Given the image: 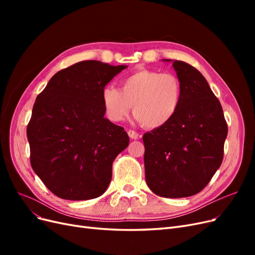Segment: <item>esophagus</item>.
<instances>
[{
	"mask_svg": "<svg viewBox=\"0 0 255 255\" xmlns=\"http://www.w3.org/2000/svg\"><path fill=\"white\" fill-rule=\"evenodd\" d=\"M128 134L129 138H132V139H138V137H139V134L136 133L135 130H132V129H128Z\"/></svg>",
	"mask_w": 255,
	"mask_h": 255,
	"instance_id": "obj_1",
	"label": "esophagus"
}]
</instances>
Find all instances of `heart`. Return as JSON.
<instances>
[{
	"instance_id": "1",
	"label": "heart",
	"mask_w": 255,
	"mask_h": 255,
	"mask_svg": "<svg viewBox=\"0 0 255 255\" xmlns=\"http://www.w3.org/2000/svg\"><path fill=\"white\" fill-rule=\"evenodd\" d=\"M183 98L176 75L140 69L121 81V89L106 85L102 89L104 110L112 121H123L132 110L135 119L150 128H160L179 111Z\"/></svg>"
}]
</instances>
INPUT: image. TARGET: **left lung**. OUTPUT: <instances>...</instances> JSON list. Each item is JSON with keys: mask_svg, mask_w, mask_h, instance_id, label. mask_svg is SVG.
I'll use <instances>...</instances> for the list:
<instances>
[{"mask_svg": "<svg viewBox=\"0 0 255 255\" xmlns=\"http://www.w3.org/2000/svg\"><path fill=\"white\" fill-rule=\"evenodd\" d=\"M172 66L182 84V103L167 125L142 137L145 182L157 196L186 198L201 191L218 170L228 126L204 76L181 60Z\"/></svg>", "mask_w": 255, "mask_h": 255, "instance_id": "left-lung-1", "label": "left lung"}]
</instances>
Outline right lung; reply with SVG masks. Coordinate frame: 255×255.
<instances>
[{
    "instance_id": "1",
    "label": "right lung",
    "mask_w": 255,
    "mask_h": 255,
    "mask_svg": "<svg viewBox=\"0 0 255 255\" xmlns=\"http://www.w3.org/2000/svg\"><path fill=\"white\" fill-rule=\"evenodd\" d=\"M126 68L80 61L54 74L37 96L26 129L30 165L57 197L89 200L109 187L113 161L129 138L104 117L102 89Z\"/></svg>"
}]
</instances>
